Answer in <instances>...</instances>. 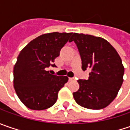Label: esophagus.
I'll list each match as a JSON object with an SVG mask.
<instances>
[{
	"mask_svg": "<svg viewBox=\"0 0 130 130\" xmlns=\"http://www.w3.org/2000/svg\"><path fill=\"white\" fill-rule=\"evenodd\" d=\"M69 81H74V78L69 77Z\"/></svg>",
	"mask_w": 130,
	"mask_h": 130,
	"instance_id": "esophagus-1",
	"label": "esophagus"
}]
</instances>
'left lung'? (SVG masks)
Masks as SVG:
<instances>
[{"mask_svg":"<svg viewBox=\"0 0 130 130\" xmlns=\"http://www.w3.org/2000/svg\"><path fill=\"white\" fill-rule=\"evenodd\" d=\"M77 46L82 69L91 68L87 80L79 79L73 93L75 101L89 109H102L117 95L123 83L124 67L116 49L106 40L91 35L74 33L71 42Z\"/></svg>","mask_w":130,"mask_h":130,"instance_id":"obj_1","label":"left lung"}]
</instances>
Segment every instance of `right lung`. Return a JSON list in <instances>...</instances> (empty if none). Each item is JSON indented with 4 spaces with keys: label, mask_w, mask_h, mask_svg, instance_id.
I'll use <instances>...</instances> for the list:
<instances>
[{
    "label": "right lung",
    "mask_w": 130,
    "mask_h": 130,
    "mask_svg": "<svg viewBox=\"0 0 130 130\" xmlns=\"http://www.w3.org/2000/svg\"><path fill=\"white\" fill-rule=\"evenodd\" d=\"M72 32L44 34L20 51L13 67V87L23 104L32 110H44L56 102L59 90L68 82L47 71L60 54Z\"/></svg>",
    "instance_id": "right-lung-1"
}]
</instances>
